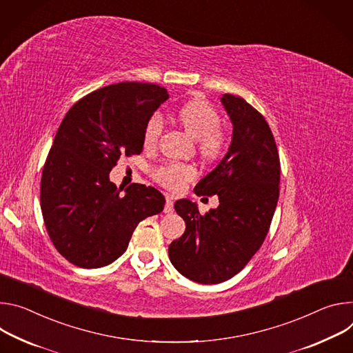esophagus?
Instances as JSON below:
<instances>
[{
  "instance_id": "obj_1",
  "label": "esophagus",
  "mask_w": 353,
  "mask_h": 353,
  "mask_svg": "<svg viewBox=\"0 0 353 353\" xmlns=\"http://www.w3.org/2000/svg\"><path fill=\"white\" fill-rule=\"evenodd\" d=\"M164 212L165 213H172L174 212V196H172V194H167V196H165Z\"/></svg>"
}]
</instances>
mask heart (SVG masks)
I'll return each instance as SVG.
<instances>
[{"label":"heart","instance_id":"1","mask_svg":"<svg viewBox=\"0 0 353 353\" xmlns=\"http://www.w3.org/2000/svg\"><path fill=\"white\" fill-rule=\"evenodd\" d=\"M178 119L185 132L198 140L199 152L208 160H214L223 154L227 136L219 128L220 119L217 112L202 101H192L185 103L179 112ZM164 129V121L160 113H154L147 121L143 130V143L145 147H154L159 141ZM196 171L192 165L181 163H167L154 171L155 179L167 188L178 189L185 181L194 176Z\"/></svg>","mask_w":353,"mask_h":353}]
</instances>
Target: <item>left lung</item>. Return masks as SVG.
Here are the masks:
<instances>
[{"mask_svg":"<svg viewBox=\"0 0 353 353\" xmlns=\"http://www.w3.org/2000/svg\"><path fill=\"white\" fill-rule=\"evenodd\" d=\"M220 101L232 125L231 143L217 167L194 186L196 194H217L220 205L202 216L194 202L176 201L186 228L168 248L181 275L203 285L228 281L250 262L279 199V154L265 117L240 97L224 94Z\"/></svg>","mask_w":353,"mask_h":353,"instance_id":"8db88e82","label":"left lung"}]
</instances>
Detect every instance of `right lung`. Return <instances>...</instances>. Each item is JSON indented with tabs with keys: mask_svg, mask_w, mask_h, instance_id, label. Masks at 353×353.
I'll return each mask as SVG.
<instances>
[{
	"mask_svg": "<svg viewBox=\"0 0 353 353\" xmlns=\"http://www.w3.org/2000/svg\"><path fill=\"white\" fill-rule=\"evenodd\" d=\"M170 98L155 84L119 83L71 106L42 172L41 209L56 250L80 268L119 258L137 224L159 214L164 194L141 183L117 188L109 172L122 155L143 151L150 116Z\"/></svg>",
	"mask_w": 353,
	"mask_h": 353,
	"instance_id": "add662e5",
	"label": "right lung"
}]
</instances>
